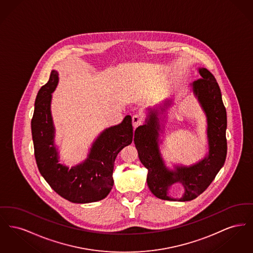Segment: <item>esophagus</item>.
Wrapping results in <instances>:
<instances>
[{
    "mask_svg": "<svg viewBox=\"0 0 253 253\" xmlns=\"http://www.w3.org/2000/svg\"><path fill=\"white\" fill-rule=\"evenodd\" d=\"M142 122H143V118H142V116H141V115L136 114V115H134V116L132 118V123L133 128L138 127L139 125H141V124H142Z\"/></svg>",
    "mask_w": 253,
    "mask_h": 253,
    "instance_id": "obj_1",
    "label": "esophagus"
}]
</instances>
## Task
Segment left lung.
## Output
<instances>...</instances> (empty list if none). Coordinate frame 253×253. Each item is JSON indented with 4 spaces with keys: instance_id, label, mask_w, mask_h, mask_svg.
I'll use <instances>...</instances> for the list:
<instances>
[{
    "instance_id": "1",
    "label": "left lung",
    "mask_w": 253,
    "mask_h": 253,
    "mask_svg": "<svg viewBox=\"0 0 253 253\" xmlns=\"http://www.w3.org/2000/svg\"><path fill=\"white\" fill-rule=\"evenodd\" d=\"M202 79L191 87L207 119V137L209 152L200 161L190 166H166L162 157L159 138L163 132L165 113L172 104V99L164 100L162 105L148 108L145 124L134 131L133 142L140 162L148 169L147 184L157 198L169 201H191L204 192L223 167L227 157V111L224 106L221 90L213 75L206 68H198ZM165 119H163V118ZM163 123H161V121ZM178 182L184 188L180 199L168 195L170 186Z\"/></svg>"
}]
</instances>
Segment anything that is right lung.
<instances>
[{
    "label": "right lung",
    "instance_id": "obj_1",
    "mask_svg": "<svg viewBox=\"0 0 253 253\" xmlns=\"http://www.w3.org/2000/svg\"><path fill=\"white\" fill-rule=\"evenodd\" d=\"M59 84V73L52 70L48 83L38 92L31 121L37 166L49 186L64 199L78 204L99 201L111 192L115 159L132 141L131 116L109 127L93 142L87 158L69 168L60 163L55 144V126L51 114L52 93Z\"/></svg>",
    "mask_w": 253,
    "mask_h": 253
}]
</instances>
